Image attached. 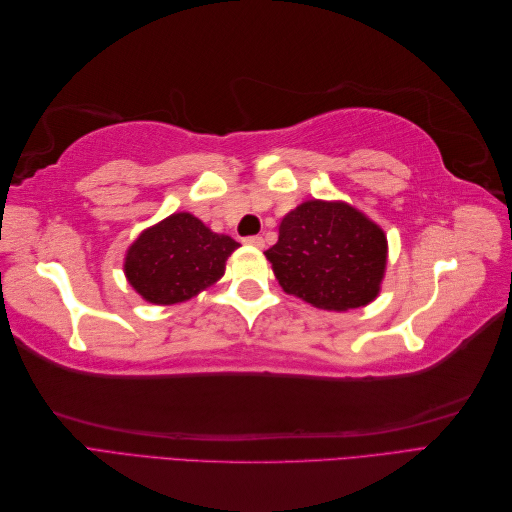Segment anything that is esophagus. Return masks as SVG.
Instances as JSON below:
<instances>
[{"mask_svg":"<svg viewBox=\"0 0 512 512\" xmlns=\"http://www.w3.org/2000/svg\"><path fill=\"white\" fill-rule=\"evenodd\" d=\"M243 243L245 245H252V247H258V250H262V247H265V239H262V237H245Z\"/></svg>","mask_w":512,"mask_h":512,"instance_id":"obj_1","label":"esophagus"}]
</instances>
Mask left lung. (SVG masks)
Instances as JSON below:
<instances>
[{
  "label": "left lung",
  "instance_id": "8db88e82",
  "mask_svg": "<svg viewBox=\"0 0 512 512\" xmlns=\"http://www.w3.org/2000/svg\"><path fill=\"white\" fill-rule=\"evenodd\" d=\"M265 256L284 292L318 309L348 312L380 294L389 243L363 211L312 198L284 215Z\"/></svg>",
  "mask_w": 512,
  "mask_h": 512
}]
</instances>
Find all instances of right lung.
Returning <instances> with one entry per match:
<instances>
[{
    "label": "right lung",
    "mask_w": 512,
    "mask_h": 512,
    "mask_svg": "<svg viewBox=\"0 0 512 512\" xmlns=\"http://www.w3.org/2000/svg\"><path fill=\"white\" fill-rule=\"evenodd\" d=\"M239 243L218 235L196 215L179 211L145 228L123 258L128 284L153 305L190 301L226 271Z\"/></svg>",
    "instance_id": "obj_1"
}]
</instances>
